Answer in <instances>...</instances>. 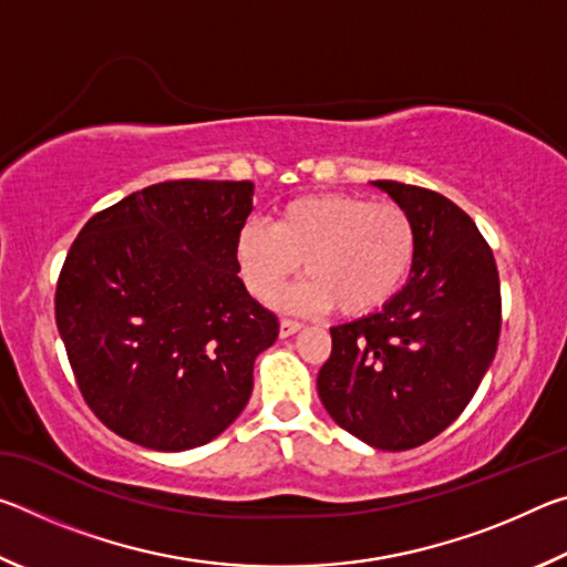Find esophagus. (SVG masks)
I'll list each match as a JSON object with an SVG mask.
<instances>
[{
	"label": "esophagus",
	"instance_id": "34e87169",
	"mask_svg": "<svg viewBox=\"0 0 567 567\" xmlns=\"http://www.w3.org/2000/svg\"><path fill=\"white\" fill-rule=\"evenodd\" d=\"M300 328H302V322H297V320H290V318H282L280 320V334H282V338H290V334H295Z\"/></svg>",
	"mask_w": 567,
	"mask_h": 567
}]
</instances>
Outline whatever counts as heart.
<instances>
[{
	"label": "heart",
	"instance_id": "b5f03b06",
	"mask_svg": "<svg viewBox=\"0 0 567 567\" xmlns=\"http://www.w3.org/2000/svg\"><path fill=\"white\" fill-rule=\"evenodd\" d=\"M417 255L415 219L402 205L352 192L302 195L275 225L249 219L237 235L239 275L257 300H272L305 262L292 305L332 307L344 318L375 312L408 282Z\"/></svg>",
	"mask_w": 567,
	"mask_h": 567
}]
</instances>
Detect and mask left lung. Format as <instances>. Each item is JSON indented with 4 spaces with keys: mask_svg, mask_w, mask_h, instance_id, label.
I'll use <instances>...</instances> for the list:
<instances>
[{
    "mask_svg": "<svg viewBox=\"0 0 567 567\" xmlns=\"http://www.w3.org/2000/svg\"><path fill=\"white\" fill-rule=\"evenodd\" d=\"M372 185L415 219V265L380 312L330 328L318 392L342 430L400 453L443 433L473 400L501 340V277L455 203L392 179Z\"/></svg>",
    "mask_w": 567,
    "mask_h": 567,
    "instance_id": "1",
    "label": "left lung"
}]
</instances>
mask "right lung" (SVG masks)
I'll list each match as a JSON object with an SVG mask.
<instances>
[{"label":"right lung","instance_id":"obj_1","mask_svg":"<svg viewBox=\"0 0 567 567\" xmlns=\"http://www.w3.org/2000/svg\"><path fill=\"white\" fill-rule=\"evenodd\" d=\"M252 182L172 179L94 215L66 252L56 328L84 402L112 433L179 453L227 430L280 332L239 280Z\"/></svg>","mask_w":567,"mask_h":567}]
</instances>
